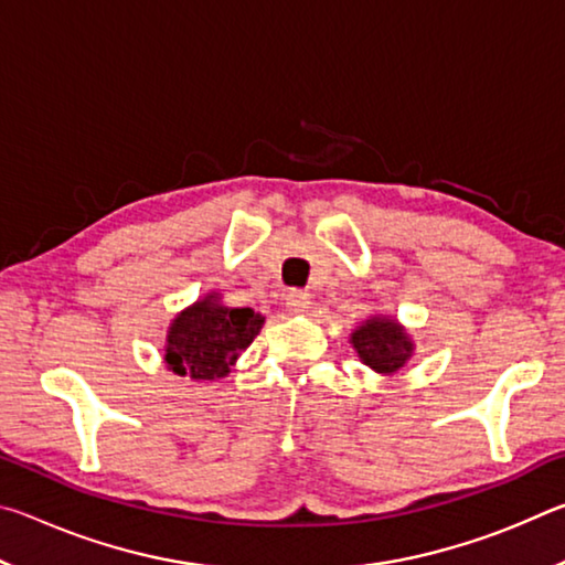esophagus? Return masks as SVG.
<instances>
[{"mask_svg": "<svg viewBox=\"0 0 565 565\" xmlns=\"http://www.w3.org/2000/svg\"><path fill=\"white\" fill-rule=\"evenodd\" d=\"M286 309L291 313H306L311 309V294L301 289H291L286 294Z\"/></svg>", "mask_w": 565, "mask_h": 565, "instance_id": "obj_1", "label": "esophagus"}]
</instances>
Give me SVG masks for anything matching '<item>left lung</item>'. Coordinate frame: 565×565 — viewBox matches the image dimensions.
<instances>
[{"label": "left lung", "mask_w": 565, "mask_h": 565, "mask_svg": "<svg viewBox=\"0 0 565 565\" xmlns=\"http://www.w3.org/2000/svg\"><path fill=\"white\" fill-rule=\"evenodd\" d=\"M351 343L359 359L376 374H396L414 353V341L396 319L371 317L351 333Z\"/></svg>", "instance_id": "obj_1"}]
</instances>
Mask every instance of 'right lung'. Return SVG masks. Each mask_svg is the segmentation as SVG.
Wrapping results in <instances>:
<instances>
[{"instance_id": "add662e5", "label": "right lung", "mask_w": 565, "mask_h": 565, "mask_svg": "<svg viewBox=\"0 0 565 565\" xmlns=\"http://www.w3.org/2000/svg\"><path fill=\"white\" fill-rule=\"evenodd\" d=\"M264 317L254 309H232L206 294L171 321L164 347L169 371L194 381L226 376L242 351L256 339Z\"/></svg>"}]
</instances>
